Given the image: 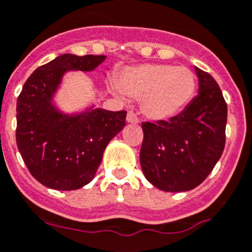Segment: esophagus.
Wrapping results in <instances>:
<instances>
[{"label":"esophagus","mask_w":252,"mask_h":252,"mask_svg":"<svg viewBox=\"0 0 252 252\" xmlns=\"http://www.w3.org/2000/svg\"><path fill=\"white\" fill-rule=\"evenodd\" d=\"M126 121L128 122V124H138V119L137 116H136L135 114H133L132 111H130L127 114V116H126Z\"/></svg>","instance_id":"1"}]
</instances>
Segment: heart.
Segmentation results:
<instances>
[{
  "label": "heart",
  "instance_id": "heart-1",
  "mask_svg": "<svg viewBox=\"0 0 252 252\" xmlns=\"http://www.w3.org/2000/svg\"><path fill=\"white\" fill-rule=\"evenodd\" d=\"M119 94L141 98V111L152 121H166L188 107L196 91V76L190 68L166 63H144L121 71Z\"/></svg>",
  "mask_w": 252,
  "mask_h": 252
}]
</instances>
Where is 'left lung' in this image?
<instances>
[{
  "instance_id": "1",
  "label": "left lung",
  "mask_w": 252,
  "mask_h": 252,
  "mask_svg": "<svg viewBox=\"0 0 252 252\" xmlns=\"http://www.w3.org/2000/svg\"><path fill=\"white\" fill-rule=\"evenodd\" d=\"M198 94L168 121L142 122L140 163L155 188L181 192L201 184L225 147L227 105L218 82L195 67Z\"/></svg>"
}]
</instances>
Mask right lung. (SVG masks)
I'll return each instance as SVG.
<instances>
[{"label": "right lung", "mask_w": 252, "mask_h": 252, "mask_svg": "<svg viewBox=\"0 0 252 252\" xmlns=\"http://www.w3.org/2000/svg\"><path fill=\"white\" fill-rule=\"evenodd\" d=\"M105 60L103 55H61L36 68L22 87L16 142L29 171L46 188L70 191L91 182L106 146L126 125V111L92 105L68 115L54 103L64 73L90 72Z\"/></svg>", "instance_id": "1"}]
</instances>
